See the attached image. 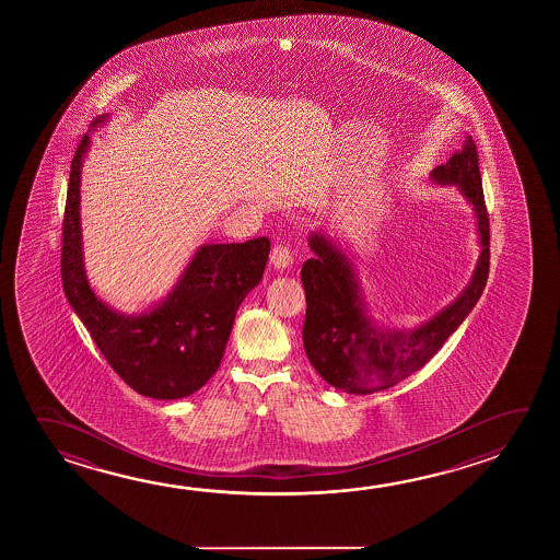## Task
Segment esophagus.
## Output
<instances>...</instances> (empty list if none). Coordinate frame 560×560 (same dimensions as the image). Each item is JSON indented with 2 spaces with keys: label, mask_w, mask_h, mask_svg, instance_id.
<instances>
[{
  "label": "esophagus",
  "mask_w": 560,
  "mask_h": 560,
  "mask_svg": "<svg viewBox=\"0 0 560 560\" xmlns=\"http://www.w3.org/2000/svg\"><path fill=\"white\" fill-rule=\"evenodd\" d=\"M271 264L277 269H287V267L293 266V252L284 244H277L276 248L271 249Z\"/></svg>",
  "instance_id": "1"
}]
</instances>
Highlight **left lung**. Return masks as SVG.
Segmentation results:
<instances>
[{
	"mask_svg": "<svg viewBox=\"0 0 560 560\" xmlns=\"http://www.w3.org/2000/svg\"><path fill=\"white\" fill-rule=\"evenodd\" d=\"M438 184L458 185L477 214L480 257L472 281L445 311L413 330H381L361 306L353 266L330 240L312 234L316 256L304 261V351L318 375L349 395L385 390L422 369L477 304L490 269V221L478 170L477 144L463 140L455 154L431 172Z\"/></svg>",
	"mask_w": 560,
	"mask_h": 560,
	"instance_id": "8db88e82",
	"label": "left lung"
}]
</instances>
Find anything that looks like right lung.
<instances>
[{
  "mask_svg": "<svg viewBox=\"0 0 560 560\" xmlns=\"http://www.w3.org/2000/svg\"><path fill=\"white\" fill-rule=\"evenodd\" d=\"M88 147L85 135L75 148L66 195L60 266L68 303L113 371L138 395L158 400L192 395L221 365L236 311L264 276L269 240L202 246L154 311L140 316L110 311L83 271L80 170Z\"/></svg>",
  "mask_w": 560,
  "mask_h": 560,
  "instance_id": "right-lung-1",
  "label": "right lung"
}]
</instances>
